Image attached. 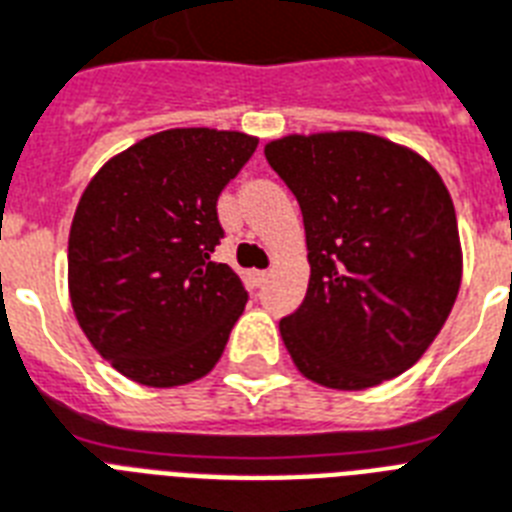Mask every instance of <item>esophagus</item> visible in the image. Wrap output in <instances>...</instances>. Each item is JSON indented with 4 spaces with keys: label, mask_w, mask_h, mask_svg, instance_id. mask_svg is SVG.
<instances>
[{
    "label": "esophagus",
    "mask_w": 512,
    "mask_h": 512,
    "mask_svg": "<svg viewBox=\"0 0 512 512\" xmlns=\"http://www.w3.org/2000/svg\"><path fill=\"white\" fill-rule=\"evenodd\" d=\"M253 280H256V285H264L269 280V272L267 269H259V272H253Z\"/></svg>",
    "instance_id": "obj_1"
}]
</instances>
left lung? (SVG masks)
Returning a JSON list of instances; mask_svg holds the SVG:
<instances>
[{
	"mask_svg": "<svg viewBox=\"0 0 512 512\" xmlns=\"http://www.w3.org/2000/svg\"><path fill=\"white\" fill-rule=\"evenodd\" d=\"M296 195L309 248L304 304L280 335L301 375L362 391L410 370L455 306L463 248L449 190L410 147L367 132L264 147Z\"/></svg>",
	"mask_w": 512,
	"mask_h": 512,
	"instance_id": "obj_1",
	"label": "left lung"
}]
</instances>
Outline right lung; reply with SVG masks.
I'll list each match as a JSON object with an SVG mask.
<instances>
[{"mask_svg": "<svg viewBox=\"0 0 512 512\" xmlns=\"http://www.w3.org/2000/svg\"><path fill=\"white\" fill-rule=\"evenodd\" d=\"M259 140L169 129L92 177L68 237V293L94 349L134 383L185 386L214 370L248 293L211 261L216 200Z\"/></svg>", "mask_w": 512, "mask_h": 512, "instance_id": "right-lung-1", "label": "right lung"}]
</instances>
